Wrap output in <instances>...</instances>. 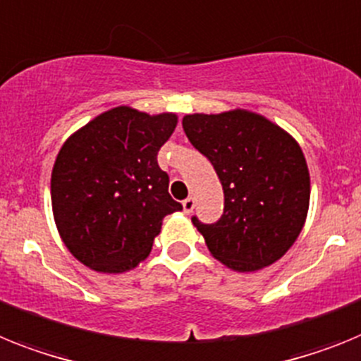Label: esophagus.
<instances>
[{
    "instance_id": "1",
    "label": "esophagus",
    "mask_w": 361,
    "mask_h": 361,
    "mask_svg": "<svg viewBox=\"0 0 361 361\" xmlns=\"http://www.w3.org/2000/svg\"><path fill=\"white\" fill-rule=\"evenodd\" d=\"M181 205H183L185 214H190V212L194 211V207H196V200H194L192 196H189L187 200H183V203H181Z\"/></svg>"
}]
</instances>
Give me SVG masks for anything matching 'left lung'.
Instances as JSON below:
<instances>
[{
    "label": "left lung",
    "mask_w": 361,
    "mask_h": 361,
    "mask_svg": "<svg viewBox=\"0 0 361 361\" xmlns=\"http://www.w3.org/2000/svg\"><path fill=\"white\" fill-rule=\"evenodd\" d=\"M183 130L212 163L224 187V214L194 227L216 259L238 272L269 267L302 233L311 178L298 142L256 112L187 114Z\"/></svg>",
    "instance_id": "obj_1"
}]
</instances>
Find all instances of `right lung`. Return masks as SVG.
I'll list each match as a JSON object with an SVG mask.
<instances>
[{
    "mask_svg": "<svg viewBox=\"0 0 361 361\" xmlns=\"http://www.w3.org/2000/svg\"><path fill=\"white\" fill-rule=\"evenodd\" d=\"M178 116L116 106L96 116L59 149L50 178L58 233L92 271L120 274L149 256L167 214L181 211L169 194L158 150Z\"/></svg>",
    "mask_w": 361,
    "mask_h": 361,
    "instance_id": "1",
    "label": "right lung"
}]
</instances>
